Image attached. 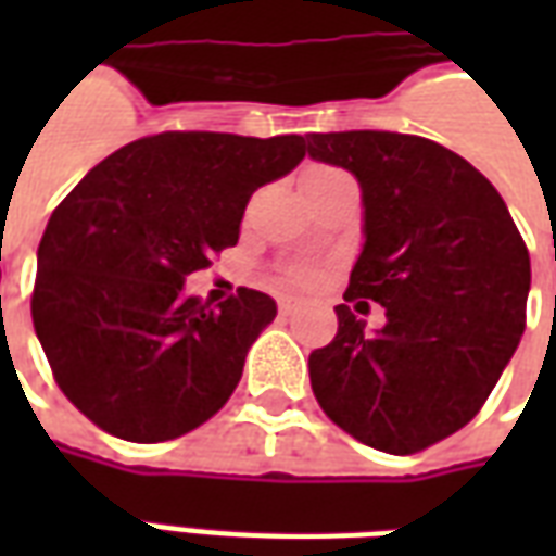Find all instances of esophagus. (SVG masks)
Masks as SVG:
<instances>
[{
	"label": "esophagus",
	"instance_id": "obj_1",
	"mask_svg": "<svg viewBox=\"0 0 556 556\" xmlns=\"http://www.w3.org/2000/svg\"><path fill=\"white\" fill-rule=\"evenodd\" d=\"M303 309L301 298H279V315H294Z\"/></svg>",
	"mask_w": 556,
	"mask_h": 556
}]
</instances>
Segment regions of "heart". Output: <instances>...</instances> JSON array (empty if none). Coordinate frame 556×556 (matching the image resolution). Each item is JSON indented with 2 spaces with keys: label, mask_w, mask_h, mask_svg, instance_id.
Returning <instances> with one entry per match:
<instances>
[{
  "label": "heart",
  "mask_w": 556,
  "mask_h": 556,
  "mask_svg": "<svg viewBox=\"0 0 556 556\" xmlns=\"http://www.w3.org/2000/svg\"><path fill=\"white\" fill-rule=\"evenodd\" d=\"M321 175H333V169H313V172H306V178H321Z\"/></svg>",
  "instance_id": "heart-1"
}]
</instances>
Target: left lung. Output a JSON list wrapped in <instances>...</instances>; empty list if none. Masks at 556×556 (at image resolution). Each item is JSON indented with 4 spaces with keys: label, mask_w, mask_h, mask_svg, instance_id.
Segmentation results:
<instances>
[{
    "label": "left lung",
    "mask_w": 556,
    "mask_h": 556,
    "mask_svg": "<svg viewBox=\"0 0 556 556\" xmlns=\"http://www.w3.org/2000/svg\"><path fill=\"white\" fill-rule=\"evenodd\" d=\"M309 157L349 169L363 195V250L345 301L386 306L365 333L348 303L330 345L309 354L318 405L381 453L450 438L485 405L525 333L530 255L501 193L431 139L309 134Z\"/></svg>",
    "instance_id": "obj_1"
}]
</instances>
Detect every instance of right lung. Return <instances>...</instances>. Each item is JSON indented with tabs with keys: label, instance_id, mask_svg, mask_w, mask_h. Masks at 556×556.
I'll list each match as a JSON object with an SVG mask.
<instances>
[{
	"label": "right lung",
	"instance_id": "obj_1",
	"mask_svg": "<svg viewBox=\"0 0 556 556\" xmlns=\"http://www.w3.org/2000/svg\"><path fill=\"white\" fill-rule=\"evenodd\" d=\"M306 139L169 130L118 148L55 207L38 247L31 321L62 387L115 438H181L229 402L277 303L219 306L184 279L238 243L250 195L289 175Z\"/></svg>",
	"mask_w": 556,
	"mask_h": 556
}]
</instances>
